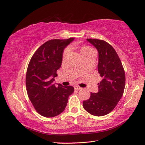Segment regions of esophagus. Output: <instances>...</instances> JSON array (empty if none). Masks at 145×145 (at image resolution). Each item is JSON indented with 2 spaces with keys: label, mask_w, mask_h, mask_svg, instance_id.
<instances>
[{
  "label": "esophagus",
  "mask_w": 145,
  "mask_h": 145,
  "mask_svg": "<svg viewBox=\"0 0 145 145\" xmlns=\"http://www.w3.org/2000/svg\"><path fill=\"white\" fill-rule=\"evenodd\" d=\"M74 89H75V90H77V91H79V90L82 89V88H81V87H79V86H74Z\"/></svg>",
  "instance_id": "34e87169"
}]
</instances>
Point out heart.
<instances>
[{
	"label": "heart",
	"mask_w": 145,
	"mask_h": 145,
	"mask_svg": "<svg viewBox=\"0 0 145 145\" xmlns=\"http://www.w3.org/2000/svg\"><path fill=\"white\" fill-rule=\"evenodd\" d=\"M92 50H93L92 49V48L89 47V46H83V47H82L81 48V53L82 56L84 54H85V53H88V52H89V51H92ZM69 51V50L68 49V48H67V49H66L64 51L63 54V59H64L66 58V57L67 56V53H68Z\"/></svg>",
	"instance_id": "heart-1"
}]
</instances>
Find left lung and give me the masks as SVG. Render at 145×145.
Segmentation results:
<instances>
[{"label": "left lung", "mask_w": 145, "mask_h": 145, "mask_svg": "<svg viewBox=\"0 0 145 145\" xmlns=\"http://www.w3.org/2000/svg\"><path fill=\"white\" fill-rule=\"evenodd\" d=\"M99 52L98 72L102 80L98 84L97 93L83 102V107L92 115L104 116L116 107L123 95L125 73L120 57L114 48L104 40L88 38Z\"/></svg>", "instance_id": "8db88e82"}]
</instances>
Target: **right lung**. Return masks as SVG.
<instances>
[{
	"mask_svg": "<svg viewBox=\"0 0 145 145\" xmlns=\"http://www.w3.org/2000/svg\"><path fill=\"white\" fill-rule=\"evenodd\" d=\"M73 40L47 41L35 51L28 64L27 94L35 110L43 117H54L62 113L74 90L72 86L53 84L57 70L61 66L64 48Z\"/></svg>",
	"mask_w": 145,
	"mask_h": 145,
	"instance_id": "right-lung-1",
	"label": "right lung"
}]
</instances>
